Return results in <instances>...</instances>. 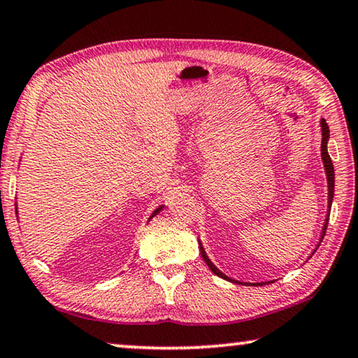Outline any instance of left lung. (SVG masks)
Here are the masks:
<instances>
[{"label":"left lung","mask_w":358,"mask_h":358,"mask_svg":"<svg viewBox=\"0 0 358 358\" xmlns=\"http://www.w3.org/2000/svg\"><path fill=\"white\" fill-rule=\"evenodd\" d=\"M322 160H323V164H325V171H327V179H328V203H329V208H331V201H333V195H334V168H333V162L331 158H329L328 155V150H327V144H328V137H329V129H328V124L325 123V120H322ZM325 225H323V230H322V238L325 236V232H327V227H328V216L325 219ZM198 245H200V252H201V257L203 261H205L208 264V267L211 268L213 273H216L217 277L221 278H225L229 280V277H225V275L219 271V268L214 266V264L210 261V257L206 256L205 250H203V246L200 241H198ZM261 285V283H259Z\"/></svg>","instance_id":"left-lung-1"}]
</instances>
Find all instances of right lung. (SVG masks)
<instances>
[{
    "instance_id": "obj_1",
    "label": "right lung",
    "mask_w": 358,
    "mask_h": 358,
    "mask_svg": "<svg viewBox=\"0 0 358 358\" xmlns=\"http://www.w3.org/2000/svg\"><path fill=\"white\" fill-rule=\"evenodd\" d=\"M162 208H163V206H160V208H157V210H155V211H153V214H152V217H153V216H155V214H157V213H160V210H162Z\"/></svg>"
}]
</instances>
